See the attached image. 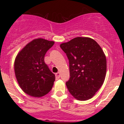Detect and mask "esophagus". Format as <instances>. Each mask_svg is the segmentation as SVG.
<instances>
[{"label": "esophagus", "instance_id": "34e87169", "mask_svg": "<svg viewBox=\"0 0 124 124\" xmlns=\"http://www.w3.org/2000/svg\"><path fill=\"white\" fill-rule=\"evenodd\" d=\"M55 76H56V79H59V78H60V73H59V72L56 73V74H55Z\"/></svg>", "mask_w": 124, "mask_h": 124}]
</instances>
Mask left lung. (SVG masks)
Segmentation results:
<instances>
[{
    "label": "left lung",
    "mask_w": 124,
    "mask_h": 124,
    "mask_svg": "<svg viewBox=\"0 0 124 124\" xmlns=\"http://www.w3.org/2000/svg\"><path fill=\"white\" fill-rule=\"evenodd\" d=\"M60 47L69 59L70 78L66 85L69 93L78 100L92 98L106 78L107 60L101 48L92 38L80 37Z\"/></svg>",
    "instance_id": "8db88e82"
}]
</instances>
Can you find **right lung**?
<instances>
[{
    "label": "right lung",
    "mask_w": 124,
    "mask_h": 124,
    "mask_svg": "<svg viewBox=\"0 0 124 124\" xmlns=\"http://www.w3.org/2000/svg\"><path fill=\"white\" fill-rule=\"evenodd\" d=\"M54 43L42 38L33 39L16 58V78L21 89L29 96L41 97L52 88L55 76L44 62V56Z\"/></svg>",
    "instance_id": "add662e5"
}]
</instances>
